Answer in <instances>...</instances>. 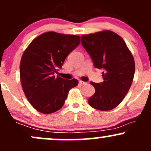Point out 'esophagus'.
Instances as JSON below:
<instances>
[{
	"label": "esophagus",
	"mask_w": 151,
	"mask_h": 151,
	"mask_svg": "<svg viewBox=\"0 0 151 151\" xmlns=\"http://www.w3.org/2000/svg\"><path fill=\"white\" fill-rule=\"evenodd\" d=\"M80 85H87V82H83V81H80Z\"/></svg>",
	"instance_id": "34e87169"
}]
</instances>
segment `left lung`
<instances>
[{
  "label": "left lung",
  "instance_id": "1",
  "mask_svg": "<svg viewBox=\"0 0 151 151\" xmlns=\"http://www.w3.org/2000/svg\"><path fill=\"white\" fill-rule=\"evenodd\" d=\"M81 43L95 67L104 69V82H90L96 92L88 104L100 111L111 110L123 101L131 87L135 71L134 58L124 40L109 30L83 35Z\"/></svg>",
  "mask_w": 151,
  "mask_h": 151
}]
</instances>
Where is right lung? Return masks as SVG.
<instances>
[{
    "label": "right lung",
    "mask_w": 151,
    "mask_h": 151,
    "mask_svg": "<svg viewBox=\"0 0 151 151\" xmlns=\"http://www.w3.org/2000/svg\"><path fill=\"white\" fill-rule=\"evenodd\" d=\"M80 43V37L47 32L33 40L22 55L20 80L30 104L42 114L54 113L62 108L76 79L57 76L67 55Z\"/></svg>",
    "instance_id": "obj_1"
}]
</instances>
